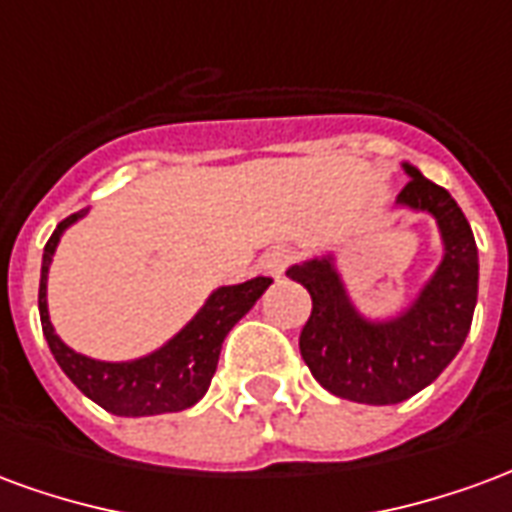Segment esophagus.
I'll return each instance as SVG.
<instances>
[{
  "instance_id": "esophagus-1",
  "label": "esophagus",
  "mask_w": 512,
  "mask_h": 512,
  "mask_svg": "<svg viewBox=\"0 0 512 512\" xmlns=\"http://www.w3.org/2000/svg\"><path fill=\"white\" fill-rule=\"evenodd\" d=\"M290 260H293V249H288V246H274V249H268L266 255L260 257V268L266 271L268 277H282L285 268L290 266Z\"/></svg>"
}]
</instances>
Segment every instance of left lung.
Listing matches in <instances>:
<instances>
[{
	"label": "left lung",
	"mask_w": 512,
	"mask_h": 512,
	"mask_svg": "<svg viewBox=\"0 0 512 512\" xmlns=\"http://www.w3.org/2000/svg\"><path fill=\"white\" fill-rule=\"evenodd\" d=\"M408 180L397 205L430 213L441 230L444 257L406 312L389 321L359 315L345 293L332 257L288 268V277L310 290L312 312L301 329V359L332 395L392 406L441 376L472 329L477 304V244L450 191L417 167L403 164Z\"/></svg>",
	"instance_id": "obj_1"
}]
</instances>
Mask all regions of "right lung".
<instances>
[{
  "mask_svg": "<svg viewBox=\"0 0 512 512\" xmlns=\"http://www.w3.org/2000/svg\"><path fill=\"white\" fill-rule=\"evenodd\" d=\"M84 213L87 208L62 219L43 249L38 310L46 343L57 365L93 403L117 417H153V414L191 408L211 386L227 332L255 307V301L266 293L271 279L255 277L241 285L213 290L208 301L202 304V310L153 354L134 359V362H98L90 356L76 354L73 348L62 343L51 326L49 304H46V282H49L54 249L60 244V235L73 222H79Z\"/></svg>",
  "mask_w": 512,
  "mask_h": 512,
  "instance_id": "obj_1",
  "label": "right lung"
}]
</instances>
